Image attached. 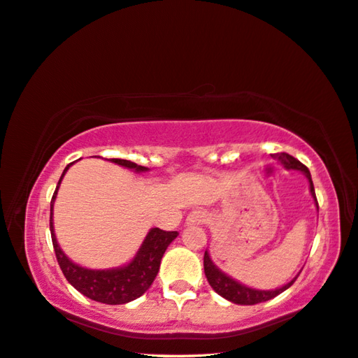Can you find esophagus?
<instances>
[{
	"mask_svg": "<svg viewBox=\"0 0 358 358\" xmlns=\"http://www.w3.org/2000/svg\"><path fill=\"white\" fill-rule=\"evenodd\" d=\"M207 213L202 210H193L186 217V225H202V223L207 222Z\"/></svg>",
	"mask_w": 358,
	"mask_h": 358,
	"instance_id": "34e87169",
	"label": "esophagus"
}]
</instances>
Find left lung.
I'll return each instance as SVG.
<instances>
[{
  "label": "left lung",
  "mask_w": 358,
  "mask_h": 358,
  "mask_svg": "<svg viewBox=\"0 0 358 358\" xmlns=\"http://www.w3.org/2000/svg\"><path fill=\"white\" fill-rule=\"evenodd\" d=\"M273 157L278 159V161L282 165H285L287 170H299V172H302L303 175H306L308 183H310L312 197L315 199V204H317V209H318V202H317V196H315V188H313L312 175H310V172H308V169L306 167V165H303L302 162H299L296 157H292L286 152H280ZM204 273L207 276V281H209V285L212 286V289L215 291L217 294H220L222 297H225L227 301H230L233 303H239V306H254V303L270 301V299H273L278 294H281L282 291H286L287 287H289L299 276L297 275L294 280H291L289 282H287V285L278 287V289H270V291L254 289V287H248V286L241 285L239 281L233 280L231 276L223 273L220 268H217V265H213V262L210 260V255H209V252H207V250L204 254Z\"/></svg>",
  "instance_id": "8db88e82"
}]
</instances>
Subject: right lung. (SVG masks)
Masks as SVG:
<instances>
[{
  "label": "right lung",
  "instance_id": "obj_1",
  "mask_svg": "<svg viewBox=\"0 0 358 358\" xmlns=\"http://www.w3.org/2000/svg\"><path fill=\"white\" fill-rule=\"evenodd\" d=\"M108 161L117 165H122V167L135 170V172H146L148 170L146 167H141V165H136L131 161H125V159H108ZM72 164H69L67 167L64 169L51 199L50 230L57 264H59L67 281L71 282L78 292H82L83 296L93 299L96 302L109 303V306H120V303L135 301V299L145 294L149 287H151L154 278L157 276L165 249H167L169 244L178 236V233L164 231L161 228H151L131 262L124 266H117V268L92 270L73 264L72 260L62 252L59 244H57L55 227H52V206H55L57 189H59L64 175H66Z\"/></svg>",
  "mask_w": 358,
  "mask_h": 358
}]
</instances>
